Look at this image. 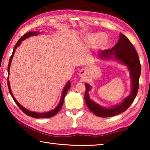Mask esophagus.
I'll return each instance as SVG.
<instances>
[{
    "mask_svg": "<svg viewBox=\"0 0 150 150\" xmlns=\"http://www.w3.org/2000/svg\"><path fill=\"white\" fill-rule=\"evenodd\" d=\"M85 70H84V69L81 70V71L79 72V75H80V77H83V76L85 75Z\"/></svg>",
    "mask_w": 150,
    "mask_h": 150,
    "instance_id": "34e87169",
    "label": "esophagus"
}]
</instances>
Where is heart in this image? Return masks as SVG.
<instances>
[{
	"label": "heart",
	"mask_w": 150,
	"mask_h": 150,
	"mask_svg": "<svg viewBox=\"0 0 150 150\" xmlns=\"http://www.w3.org/2000/svg\"><path fill=\"white\" fill-rule=\"evenodd\" d=\"M87 40L88 42L91 43H95L96 41L102 43L105 42V38L100 36V34H91L87 36Z\"/></svg>",
	"instance_id": "1"
}]
</instances>
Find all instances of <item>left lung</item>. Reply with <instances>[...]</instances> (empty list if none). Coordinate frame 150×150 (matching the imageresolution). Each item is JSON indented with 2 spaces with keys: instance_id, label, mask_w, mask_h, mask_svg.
Returning <instances> with one entry per match:
<instances>
[{
  "instance_id": "1",
  "label": "left lung",
  "mask_w": 150,
  "mask_h": 150,
  "mask_svg": "<svg viewBox=\"0 0 150 150\" xmlns=\"http://www.w3.org/2000/svg\"><path fill=\"white\" fill-rule=\"evenodd\" d=\"M98 57L103 60H116L121 64L126 65L130 74L131 91L130 95L120 104L110 108L101 106L91 100L88 94L91 90V85L88 83L85 84L86 87L85 100L89 110L99 117H112L126 110L135 99L139 88V78L141 73L140 62L134 45L122 33L120 34L117 44L111 49L100 52Z\"/></svg>"
}]
</instances>
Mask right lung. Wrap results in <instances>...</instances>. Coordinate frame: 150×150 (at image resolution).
<instances>
[{
	"mask_svg": "<svg viewBox=\"0 0 150 150\" xmlns=\"http://www.w3.org/2000/svg\"><path fill=\"white\" fill-rule=\"evenodd\" d=\"M40 32H39L38 31L37 32H29L26 33V34H25L23 36L22 38H20L19 39L18 41L17 42L16 44L15 45V46L14 47V50H13V52H12V54L11 55V58H10V60H9V62H8V75L9 76V73H10V67H11V62H12V58H13V56L14 55V53H15V51H16V48L19 46V45L22 44V42L24 41V40H26L28 38H29L30 36H32V35H36L38 34H39ZM7 82H8V90H9V92L11 93V95L12 96V98H13V100H14V102L16 103V105H18V106L21 109L23 112L24 113L26 114V115L29 116H31V117L33 118H50V117H52V116H55L56 114L59 112L61 108H62V106H63V101H64V98H65V96L66 94H67L68 90L69 89V88L71 87V83L70 81H67V84L65 85L64 88H63V90L62 91V97H61V99L58 105H57L56 107H55L54 109H53V110H50V111H48L46 112H42V113H39V112H32V111H30L29 110H28L26 108H24L23 106H22L16 100V98H14V96H13V94L12 93V91H11V86H10V82H9V80H8V81H7Z\"/></svg>",
	"mask_w": 150,
	"mask_h": 150,
	"instance_id": "obj_1",
	"label": "right lung"
}]
</instances>
